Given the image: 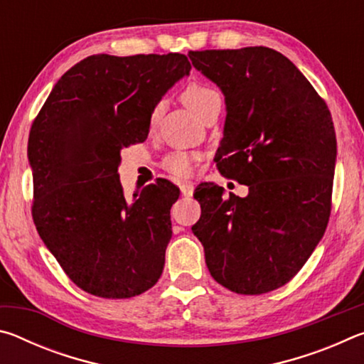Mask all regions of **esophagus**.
<instances>
[{
  "instance_id": "obj_1",
  "label": "esophagus",
  "mask_w": 364,
  "mask_h": 364,
  "mask_svg": "<svg viewBox=\"0 0 364 364\" xmlns=\"http://www.w3.org/2000/svg\"><path fill=\"white\" fill-rule=\"evenodd\" d=\"M180 189H181V194L184 197H191V196H193V193H194V186L191 183H183L181 186H180Z\"/></svg>"
}]
</instances>
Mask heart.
Segmentation results:
<instances>
[{
  "label": "heart",
  "mask_w": 364,
  "mask_h": 364,
  "mask_svg": "<svg viewBox=\"0 0 364 364\" xmlns=\"http://www.w3.org/2000/svg\"><path fill=\"white\" fill-rule=\"evenodd\" d=\"M181 97L186 106L196 112L197 115L204 117L208 110H210L215 104L221 102L220 93L213 86L202 83V82H193L189 83L186 88L183 90ZM157 112H159V106L152 110L151 117H149V127L154 128L157 122ZM199 154L193 152V151H183V149H176L171 151L162 159V168L170 173L171 176L176 178H188L191 173H193L194 164L199 160Z\"/></svg>",
  "instance_id": "obj_1"
}]
</instances>
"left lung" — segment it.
Wrapping results in <instances>:
<instances>
[{
    "label": "left lung",
    "instance_id": "8db88e82",
    "mask_svg": "<svg viewBox=\"0 0 364 364\" xmlns=\"http://www.w3.org/2000/svg\"><path fill=\"white\" fill-rule=\"evenodd\" d=\"M220 86L226 122L215 162L249 196L223 197L202 183L193 226L212 278L230 291L260 295L287 284L328 226L337 141L328 106L297 67L264 46L189 51Z\"/></svg>",
    "mask_w": 364,
    "mask_h": 364
}]
</instances>
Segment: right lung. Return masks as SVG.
Wrapping results in <instances>:
<instances>
[{"label": "right lung", "instance_id": "obj_1", "mask_svg": "<svg viewBox=\"0 0 364 364\" xmlns=\"http://www.w3.org/2000/svg\"><path fill=\"white\" fill-rule=\"evenodd\" d=\"M189 70L180 53L95 54L59 78L35 117L33 223L85 292L130 299L162 274L180 189L159 178L127 200L117 168L120 151L144 143L154 107Z\"/></svg>", "mask_w": 364, "mask_h": 364}]
</instances>
